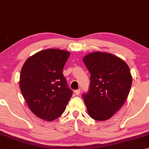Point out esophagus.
<instances>
[{"label": "esophagus", "instance_id": "1", "mask_svg": "<svg viewBox=\"0 0 149 149\" xmlns=\"http://www.w3.org/2000/svg\"><path fill=\"white\" fill-rule=\"evenodd\" d=\"M80 92V89H78V90H75V91H74V93H76V94H77V95H79Z\"/></svg>", "mask_w": 149, "mask_h": 149}]
</instances>
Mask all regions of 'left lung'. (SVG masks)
<instances>
[{
  "mask_svg": "<svg viewBox=\"0 0 149 149\" xmlns=\"http://www.w3.org/2000/svg\"><path fill=\"white\" fill-rule=\"evenodd\" d=\"M83 61L90 72L89 91L82 95L88 114L95 120H106L128 96L132 83L130 68L124 60L105 52H92Z\"/></svg>",
  "mask_w": 149,
  "mask_h": 149,
  "instance_id": "1",
  "label": "left lung"
}]
</instances>
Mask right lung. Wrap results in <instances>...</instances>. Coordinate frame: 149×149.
Masks as SVG:
<instances>
[{
    "label": "right lung",
    "mask_w": 149,
    "mask_h": 149,
    "mask_svg": "<svg viewBox=\"0 0 149 149\" xmlns=\"http://www.w3.org/2000/svg\"><path fill=\"white\" fill-rule=\"evenodd\" d=\"M70 52L46 49L26 60L22 68L19 88L32 113L39 118L52 121L60 116L72 97L63 69Z\"/></svg>",
    "instance_id": "obj_1"
}]
</instances>
